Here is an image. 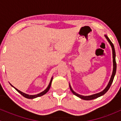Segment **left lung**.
Listing matches in <instances>:
<instances>
[{"label": "left lung", "instance_id": "obj_1", "mask_svg": "<svg viewBox=\"0 0 121 121\" xmlns=\"http://www.w3.org/2000/svg\"><path fill=\"white\" fill-rule=\"evenodd\" d=\"M105 37L107 39V41H108V43H109V44L111 45V48H112V58H113V71H112V75L111 77V78L110 80H109V82H108V85H107V86L105 87V88L104 89V90H103V91H102L101 92H98V93H97V94H92V95H88V96H84V95H80L76 93V92H75V91H74V90L72 89L71 86V85L69 83V88H70V90L71 91V92H73V94H74L75 95H76L77 97H79L80 98L82 99H84V100H92V99H95V98H98V97H101V96L103 95H104L106 93V92H107V91H108V90L109 89V88H110L111 85L112 83L113 82V78H114V77L115 75V73H116V70H117V63H116V60H115V57H116V54H115V48H114V46H113V44H112V43L111 42V41L110 40H109V39L108 38V36H107L106 35H104Z\"/></svg>", "mask_w": 121, "mask_h": 121}]
</instances>
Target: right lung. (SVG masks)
Instances as JSON below:
<instances>
[{
  "mask_svg": "<svg viewBox=\"0 0 121 121\" xmlns=\"http://www.w3.org/2000/svg\"><path fill=\"white\" fill-rule=\"evenodd\" d=\"M53 77H52V78H51V80H50V83H49V84H48V86H47V87L46 88V90H44L43 91H42V92H40V93H39V94H36V95H29V94H26V93H24V92H22V91H20V90H17V89L16 88L14 87V86H13V85H12V84H11L10 83V85H11V86H13V87L15 89V90H16V91H17L18 92H19V93H20V94L22 95H23V97H25V98H28V99H34V98H37V97H41V96L43 95H44L45 94H46V93H47V92H48V90H50V86H51V84H52V80H53Z\"/></svg>",
  "mask_w": 121,
  "mask_h": 121,
  "instance_id": "right-lung-1",
  "label": "right lung"
}]
</instances>
